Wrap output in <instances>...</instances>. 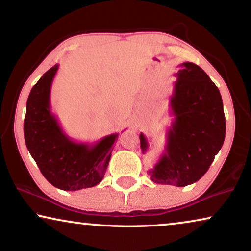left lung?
I'll list each match as a JSON object with an SVG mask.
<instances>
[{"instance_id":"left-lung-1","label":"left lung","mask_w":251,"mask_h":251,"mask_svg":"<svg viewBox=\"0 0 251 251\" xmlns=\"http://www.w3.org/2000/svg\"><path fill=\"white\" fill-rule=\"evenodd\" d=\"M175 75L166 147L147 173L155 184L184 187L208 171L224 143L226 122L221 92L200 66L183 63ZM139 139L145 154L149 142L144 133Z\"/></svg>"}]
</instances>
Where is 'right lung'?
I'll use <instances>...</instances> for the list:
<instances>
[{
    "instance_id": "add662e5",
    "label": "right lung",
    "mask_w": 251,
    "mask_h": 251,
    "mask_svg": "<svg viewBox=\"0 0 251 251\" xmlns=\"http://www.w3.org/2000/svg\"><path fill=\"white\" fill-rule=\"evenodd\" d=\"M58 68V64L51 67L30 90L24 136L44 178L59 190L77 191L102 180L119 133L88 144L74 142L63 131L50 107L51 85Z\"/></svg>"
}]
</instances>
